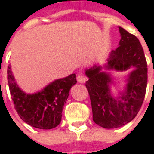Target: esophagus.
I'll use <instances>...</instances> for the list:
<instances>
[{"label":"esophagus","mask_w":154,"mask_h":154,"mask_svg":"<svg viewBox=\"0 0 154 154\" xmlns=\"http://www.w3.org/2000/svg\"><path fill=\"white\" fill-rule=\"evenodd\" d=\"M77 82H79V83H85V82H86V78L82 74H78L77 77Z\"/></svg>","instance_id":"esophagus-1"}]
</instances>
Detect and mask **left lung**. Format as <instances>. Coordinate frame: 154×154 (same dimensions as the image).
<instances>
[{
  "label": "left lung",
  "instance_id": "left-lung-1",
  "mask_svg": "<svg viewBox=\"0 0 154 154\" xmlns=\"http://www.w3.org/2000/svg\"><path fill=\"white\" fill-rule=\"evenodd\" d=\"M119 46L112 50L102 66L97 64L85 69L89 78L85 83L91 101L93 120L105 129H114L129 123L141 109L147 86V63L139 40L123 28ZM132 71L126 77L123 89L115 97L111 90L114 79L109 73L102 71Z\"/></svg>",
  "mask_w": 154,
  "mask_h": 154
}]
</instances>
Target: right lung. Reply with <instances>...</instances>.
I'll return each instance as SVG.
<instances>
[{
	"mask_svg": "<svg viewBox=\"0 0 154 154\" xmlns=\"http://www.w3.org/2000/svg\"><path fill=\"white\" fill-rule=\"evenodd\" d=\"M7 73L11 97L20 118L37 129H51L57 126L70 89L77 83L76 74L54 80L37 93L26 94L16 82L10 65Z\"/></svg>",
	"mask_w": 154,
	"mask_h": 154,
	"instance_id": "obj_1",
	"label": "right lung"
}]
</instances>
